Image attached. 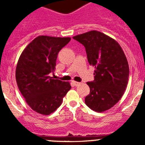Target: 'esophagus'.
<instances>
[{
  "instance_id": "obj_1",
  "label": "esophagus",
  "mask_w": 145,
  "mask_h": 145,
  "mask_svg": "<svg viewBox=\"0 0 145 145\" xmlns=\"http://www.w3.org/2000/svg\"><path fill=\"white\" fill-rule=\"evenodd\" d=\"M72 84H73L75 86H78L80 85V83H79V82H76V81H72Z\"/></svg>"
}]
</instances>
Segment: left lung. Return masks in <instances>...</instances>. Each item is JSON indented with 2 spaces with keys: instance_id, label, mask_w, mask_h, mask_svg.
Returning <instances> with one entry per match:
<instances>
[{
  "instance_id": "1",
  "label": "left lung",
  "mask_w": 145,
  "mask_h": 145,
  "mask_svg": "<svg viewBox=\"0 0 145 145\" xmlns=\"http://www.w3.org/2000/svg\"><path fill=\"white\" fill-rule=\"evenodd\" d=\"M73 38L86 48L88 63L94 67V80L87 82L90 93L85 103L92 110L102 112L118 103L127 87L129 67L122 48L116 40L91 30Z\"/></svg>"
}]
</instances>
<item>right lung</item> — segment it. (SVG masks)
<instances>
[{
	"instance_id": "1",
	"label": "right lung",
	"mask_w": 145,
	"mask_h": 145,
	"mask_svg": "<svg viewBox=\"0 0 145 145\" xmlns=\"http://www.w3.org/2000/svg\"><path fill=\"white\" fill-rule=\"evenodd\" d=\"M70 38L40 35L23 50L16 67L20 92L33 110L44 116L54 112L70 90L69 82L54 79L59 52Z\"/></svg>"
}]
</instances>
